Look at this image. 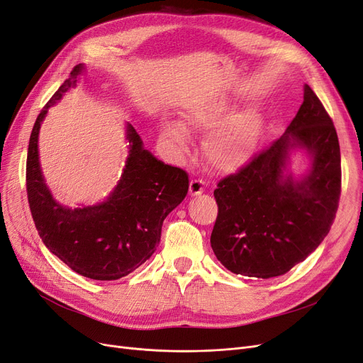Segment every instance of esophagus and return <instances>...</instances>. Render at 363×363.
<instances>
[{"label": "esophagus", "mask_w": 363, "mask_h": 363, "mask_svg": "<svg viewBox=\"0 0 363 363\" xmlns=\"http://www.w3.org/2000/svg\"><path fill=\"white\" fill-rule=\"evenodd\" d=\"M204 191H206L204 182L199 180V179L191 180V183H189V194L191 195H201Z\"/></svg>", "instance_id": "34e87169"}]
</instances>
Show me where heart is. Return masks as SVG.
<instances>
[{
  "label": "heart",
  "mask_w": 363,
  "mask_h": 363,
  "mask_svg": "<svg viewBox=\"0 0 363 363\" xmlns=\"http://www.w3.org/2000/svg\"><path fill=\"white\" fill-rule=\"evenodd\" d=\"M229 106L225 99H208L183 114V125L194 131H208L215 128L206 141V157L211 167L232 171L244 165L253 156L260 131V122L253 113H237L225 121ZM162 137L174 147L183 149L184 129L177 123H167Z\"/></svg>",
  "instance_id": "1"
}]
</instances>
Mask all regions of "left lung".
Wrapping results in <instances>:
<instances>
[{"mask_svg": "<svg viewBox=\"0 0 363 363\" xmlns=\"http://www.w3.org/2000/svg\"><path fill=\"white\" fill-rule=\"evenodd\" d=\"M296 145L313 156L309 176L301 182L282 176L286 152ZM340 196L341 155L335 126L322 101L303 84V103L284 134L217 183L211 249L230 272L279 277L325 240Z\"/></svg>", "mask_w": 363, "mask_h": 363, "instance_id": "8db88e82", "label": "left lung"}]
</instances>
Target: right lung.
<instances>
[{
    "label": "right lung",
    "mask_w": 363,
    "mask_h": 363,
    "mask_svg": "<svg viewBox=\"0 0 363 363\" xmlns=\"http://www.w3.org/2000/svg\"><path fill=\"white\" fill-rule=\"evenodd\" d=\"M82 65L43 107L34 123L26 157V195L41 241L72 271L92 280H118L155 253L165 217L184 199L189 177L147 150L128 125L131 143L122 179L110 198L94 207L68 210L53 201L38 165V129L53 106L77 82Z\"/></svg>",
    "instance_id": "add662e5"
}]
</instances>
